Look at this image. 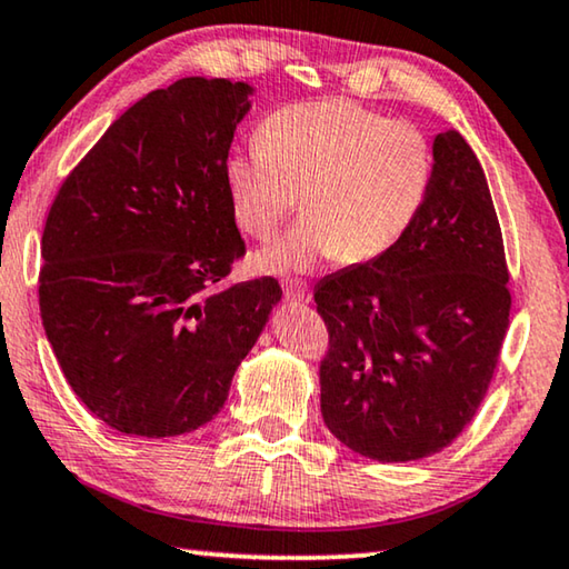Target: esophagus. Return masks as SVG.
<instances>
[{"instance_id": "34e87169", "label": "esophagus", "mask_w": 569, "mask_h": 569, "mask_svg": "<svg viewBox=\"0 0 569 569\" xmlns=\"http://www.w3.org/2000/svg\"><path fill=\"white\" fill-rule=\"evenodd\" d=\"M283 293L288 301H296V303H309L311 301V291L309 286L299 281V278H286L283 281Z\"/></svg>"}]
</instances>
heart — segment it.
I'll use <instances>...</instances> for the list:
<instances>
[{"instance_id":"heart-1","label":"heart","mask_w":569,"mask_h":569,"mask_svg":"<svg viewBox=\"0 0 569 569\" xmlns=\"http://www.w3.org/2000/svg\"><path fill=\"white\" fill-rule=\"evenodd\" d=\"M431 178L435 148L419 124L350 99L276 109L258 146L224 160L234 222L256 240H270L301 197L307 219L258 258L270 273L332 256L345 266L386 256L419 217Z\"/></svg>"}]
</instances>
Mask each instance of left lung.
I'll use <instances>...</instances> for the list:
<instances>
[{"label": "left lung", "instance_id": "left-lung-1", "mask_svg": "<svg viewBox=\"0 0 569 569\" xmlns=\"http://www.w3.org/2000/svg\"><path fill=\"white\" fill-rule=\"evenodd\" d=\"M313 301L329 335L321 417L339 442L409 462L460 437L511 313L501 224L460 132L437 134L435 178L409 232L386 256L319 281Z\"/></svg>", "mask_w": 569, "mask_h": 569}]
</instances>
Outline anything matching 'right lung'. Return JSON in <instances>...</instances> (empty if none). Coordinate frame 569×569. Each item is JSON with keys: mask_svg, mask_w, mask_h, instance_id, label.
<instances>
[{"mask_svg": "<svg viewBox=\"0 0 569 569\" xmlns=\"http://www.w3.org/2000/svg\"><path fill=\"white\" fill-rule=\"evenodd\" d=\"M250 91L203 76L150 91L50 203L42 327L73 393L122 435L176 437L217 417L281 301L270 276L222 288L244 258L224 160Z\"/></svg>", "mask_w": 569, "mask_h": 569, "instance_id": "obj_1", "label": "right lung"}]
</instances>
